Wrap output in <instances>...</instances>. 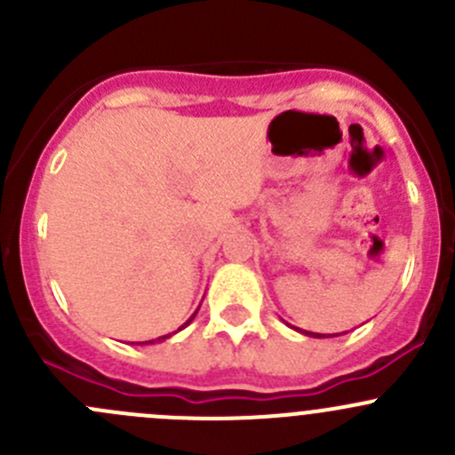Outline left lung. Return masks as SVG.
I'll return each mask as SVG.
<instances>
[{"instance_id": "obj_1", "label": "left lung", "mask_w": 455, "mask_h": 455, "mask_svg": "<svg viewBox=\"0 0 455 455\" xmlns=\"http://www.w3.org/2000/svg\"><path fill=\"white\" fill-rule=\"evenodd\" d=\"M288 325V323H286ZM292 328V325H291ZM292 330H297V332H301V334H306V337H313V339H328V337H337V334H319V332H308V330H301V328H292ZM341 334V332H339Z\"/></svg>"}]
</instances>
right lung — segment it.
Returning <instances> with one entry per match:
<instances>
[{
	"instance_id": "1",
	"label": "right lung",
	"mask_w": 455,
	"mask_h": 455,
	"mask_svg": "<svg viewBox=\"0 0 455 455\" xmlns=\"http://www.w3.org/2000/svg\"><path fill=\"white\" fill-rule=\"evenodd\" d=\"M198 310H200V306H198V308H196V313H194V315H191V316H189V319H187V321H185V323H182V325H180V328H178V330H176V332H180V330H185V328H187V325H189V323H191V321H194V319H196V315H198ZM176 332H169V334H164V337H158V339H151V341H140V343H136V346H151V343H160V341H167V339H169V337H173V334H176Z\"/></svg>"
}]
</instances>
